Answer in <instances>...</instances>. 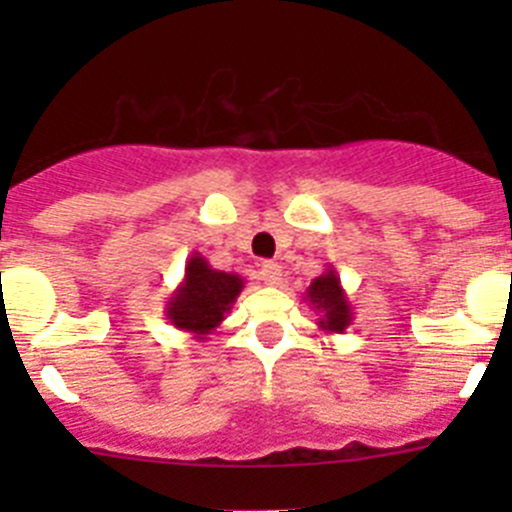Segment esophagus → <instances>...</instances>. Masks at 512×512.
Instances as JSON below:
<instances>
[{"label": "esophagus", "instance_id": "esophagus-1", "mask_svg": "<svg viewBox=\"0 0 512 512\" xmlns=\"http://www.w3.org/2000/svg\"><path fill=\"white\" fill-rule=\"evenodd\" d=\"M260 280L265 282V285H270V287L282 285V267L277 265V262H262V265H260Z\"/></svg>", "mask_w": 512, "mask_h": 512}]
</instances>
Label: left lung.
<instances>
[{"label":"left lung","instance_id":"left-lung-1","mask_svg":"<svg viewBox=\"0 0 512 512\" xmlns=\"http://www.w3.org/2000/svg\"><path fill=\"white\" fill-rule=\"evenodd\" d=\"M304 302L314 309L317 317L319 332L324 334H344L349 324L354 322V309L349 302L347 292H344L339 272L334 265H327V270L319 277H314L312 285L304 292Z\"/></svg>","mask_w":512,"mask_h":512}]
</instances>
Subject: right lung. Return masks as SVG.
<instances>
[{
	"mask_svg": "<svg viewBox=\"0 0 512 512\" xmlns=\"http://www.w3.org/2000/svg\"><path fill=\"white\" fill-rule=\"evenodd\" d=\"M242 287L245 280L240 275L215 270L200 252H193L185 262L183 280L165 302V319L180 332L205 342L225 322Z\"/></svg>",
	"mask_w": 512,
	"mask_h": 512,
	"instance_id": "right-lung-1",
	"label": "right lung"
}]
</instances>
